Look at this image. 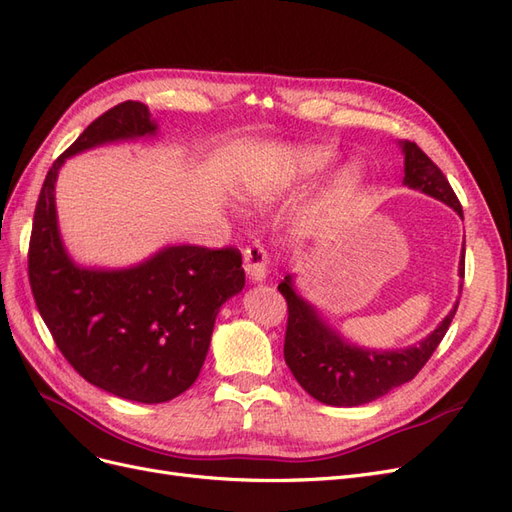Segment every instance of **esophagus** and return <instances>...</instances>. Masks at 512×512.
I'll use <instances>...</instances> for the list:
<instances>
[{
  "label": "esophagus",
  "instance_id": "esophagus-1",
  "mask_svg": "<svg viewBox=\"0 0 512 512\" xmlns=\"http://www.w3.org/2000/svg\"><path fill=\"white\" fill-rule=\"evenodd\" d=\"M267 265H269V254L262 243H254L243 250V269L250 275L254 284L267 280Z\"/></svg>",
  "mask_w": 512,
  "mask_h": 512
}]
</instances>
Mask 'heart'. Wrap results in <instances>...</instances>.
Wrapping results in <instances>:
<instances>
[{"mask_svg": "<svg viewBox=\"0 0 512 512\" xmlns=\"http://www.w3.org/2000/svg\"><path fill=\"white\" fill-rule=\"evenodd\" d=\"M333 162V153L320 147H307V149H292L284 151L280 156V168H275V173H267L254 181L252 185V198L258 205H269L275 200L277 194H282L290 183L312 177L320 170L327 168ZM361 183V170L356 166H348L339 173L331 185L329 194L324 196L322 207L329 209L342 203L352 192L359 188Z\"/></svg>", "mask_w": 512, "mask_h": 512, "instance_id": "1", "label": "heart"}]
</instances>
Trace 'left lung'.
Listing matches in <instances>:
<instances>
[{"mask_svg":"<svg viewBox=\"0 0 512 512\" xmlns=\"http://www.w3.org/2000/svg\"><path fill=\"white\" fill-rule=\"evenodd\" d=\"M404 151V185L442 200L461 218L459 200L427 153L410 141H399ZM466 271V247L461 250L459 277ZM288 303V327L284 339V359L292 376L314 399L327 406H363L397 386L410 382L429 361L451 327L457 305L421 342L399 350H367L350 344L322 320L318 309L305 301L294 288V277L286 275L277 286Z\"/></svg>","mask_w":512,"mask_h":512,"instance_id":"1","label":"left lung"}]
</instances>
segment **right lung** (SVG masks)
<instances>
[{
	"label": "right lung",
	"instance_id": "right-lung-1",
	"mask_svg": "<svg viewBox=\"0 0 512 512\" xmlns=\"http://www.w3.org/2000/svg\"><path fill=\"white\" fill-rule=\"evenodd\" d=\"M141 102H121L89 123L46 173L29 241V284L57 348L98 389L162 404L200 374L220 307L245 286L241 252L166 245L128 269L79 267L59 235L55 183L76 153L156 136Z\"/></svg>",
	"mask_w": 512,
	"mask_h": 512
}]
</instances>
